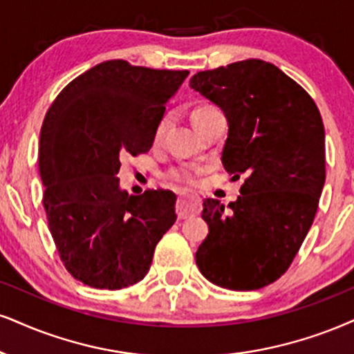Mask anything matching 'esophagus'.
Returning a JSON list of instances; mask_svg holds the SVG:
<instances>
[{"mask_svg": "<svg viewBox=\"0 0 354 354\" xmlns=\"http://www.w3.org/2000/svg\"><path fill=\"white\" fill-rule=\"evenodd\" d=\"M177 215L178 218H190L202 212V200L197 195H180L177 200Z\"/></svg>", "mask_w": 354, "mask_h": 354, "instance_id": "34e87169", "label": "esophagus"}]
</instances>
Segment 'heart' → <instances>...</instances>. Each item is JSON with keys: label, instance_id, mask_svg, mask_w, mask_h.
<instances>
[{"label": "heart", "instance_id": "1", "mask_svg": "<svg viewBox=\"0 0 354 354\" xmlns=\"http://www.w3.org/2000/svg\"><path fill=\"white\" fill-rule=\"evenodd\" d=\"M215 106H210V104H203V106H198L194 110V116L198 115V113L213 110ZM169 126V116L165 115L159 120V123L156 126L154 131V139L156 142L160 141L164 136V133L167 131ZM203 174L202 167H197V165H189V164H182V165H176V167H170L167 172H165V178L167 182H170L174 187H180V189H187V187H194L198 182V177Z\"/></svg>", "mask_w": 354, "mask_h": 354}]
</instances>
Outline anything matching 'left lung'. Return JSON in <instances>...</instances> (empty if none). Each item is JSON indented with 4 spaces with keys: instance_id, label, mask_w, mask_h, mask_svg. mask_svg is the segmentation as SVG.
<instances>
[{
    "instance_id": "obj_1",
    "label": "left lung",
    "mask_w": 354,
    "mask_h": 354,
    "mask_svg": "<svg viewBox=\"0 0 354 354\" xmlns=\"http://www.w3.org/2000/svg\"><path fill=\"white\" fill-rule=\"evenodd\" d=\"M190 86L228 118L221 162L241 195L225 208L205 198L210 233L195 261L230 290L263 289L294 261L325 184V129L310 95L276 65L248 59L198 72Z\"/></svg>"
}]
</instances>
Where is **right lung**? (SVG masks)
Returning <instances> with one entry per match:
<instances>
[{"mask_svg": "<svg viewBox=\"0 0 354 354\" xmlns=\"http://www.w3.org/2000/svg\"><path fill=\"white\" fill-rule=\"evenodd\" d=\"M189 71L95 65L57 95L39 141L42 205L52 239L72 277L118 290L144 279L156 244L176 223V194L120 190L124 156L146 154L165 104Z\"/></svg>", "mask_w": 354, "mask_h": 354, "instance_id": "right-lung-1", "label": "right lung"}]
</instances>
